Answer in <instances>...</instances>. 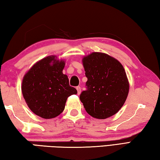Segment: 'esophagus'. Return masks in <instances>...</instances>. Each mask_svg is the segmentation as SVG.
<instances>
[{"instance_id":"1","label":"esophagus","mask_w":160,"mask_h":160,"mask_svg":"<svg viewBox=\"0 0 160 160\" xmlns=\"http://www.w3.org/2000/svg\"><path fill=\"white\" fill-rule=\"evenodd\" d=\"M76 89H77V90H78V94H80V92H81V88H80V86H78L77 88H76Z\"/></svg>"}]
</instances>
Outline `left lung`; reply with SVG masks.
Returning <instances> with one entry per match:
<instances>
[{
	"label": "left lung",
	"instance_id": "left-lung-1",
	"mask_svg": "<svg viewBox=\"0 0 160 160\" xmlns=\"http://www.w3.org/2000/svg\"><path fill=\"white\" fill-rule=\"evenodd\" d=\"M86 90L80 99L94 118L104 119L117 113L125 103L129 83L121 63L106 53L94 52L82 59Z\"/></svg>",
	"mask_w": 160,
	"mask_h": 160
}]
</instances>
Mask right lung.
<instances>
[{
	"label": "right lung",
	"mask_w": 160,
	"mask_h": 160,
	"mask_svg": "<svg viewBox=\"0 0 160 160\" xmlns=\"http://www.w3.org/2000/svg\"><path fill=\"white\" fill-rule=\"evenodd\" d=\"M63 61L47 56L35 63L24 76L22 92L29 109L43 118H53L63 112L67 98L76 94L63 73Z\"/></svg>",
	"instance_id": "obj_1"
}]
</instances>
